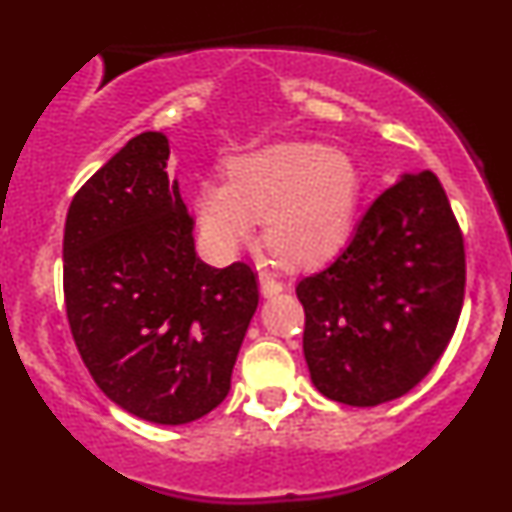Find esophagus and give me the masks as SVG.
<instances>
[{"mask_svg":"<svg viewBox=\"0 0 512 512\" xmlns=\"http://www.w3.org/2000/svg\"><path fill=\"white\" fill-rule=\"evenodd\" d=\"M260 291L264 298L276 296V293L284 291V281H279V276L264 269V272H260Z\"/></svg>","mask_w":512,"mask_h":512,"instance_id":"esophagus-1","label":"esophagus"}]
</instances>
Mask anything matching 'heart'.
Masks as SVG:
<instances>
[{"label":"heart","instance_id":"heart-1","mask_svg":"<svg viewBox=\"0 0 512 512\" xmlns=\"http://www.w3.org/2000/svg\"><path fill=\"white\" fill-rule=\"evenodd\" d=\"M361 204V173L346 151L276 142L226 161V182L192 195L199 243L216 260L248 245L264 219V243L281 262L308 267L342 250Z\"/></svg>","mask_w":512,"mask_h":512}]
</instances>
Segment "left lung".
Listing matches in <instances>:
<instances>
[{
    "label": "left lung",
    "mask_w": 512,
    "mask_h": 512,
    "mask_svg": "<svg viewBox=\"0 0 512 512\" xmlns=\"http://www.w3.org/2000/svg\"><path fill=\"white\" fill-rule=\"evenodd\" d=\"M310 380L334 402L407 395L443 356L464 298V243L431 170L370 204L342 255L296 286Z\"/></svg>",
    "instance_id": "left-lung-1"
}]
</instances>
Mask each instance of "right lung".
I'll return each instance as SVG.
<instances>
[{"label":"right lung","mask_w":512,"mask_h":512,"mask_svg":"<svg viewBox=\"0 0 512 512\" xmlns=\"http://www.w3.org/2000/svg\"><path fill=\"white\" fill-rule=\"evenodd\" d=\"M168 156L166 134L142 132L76 192L64 305L103 395L151 424L180 426L226 399L260 293L248 264L199 260Z\"/></svg>","instance_id":"1"}]
</instances>
